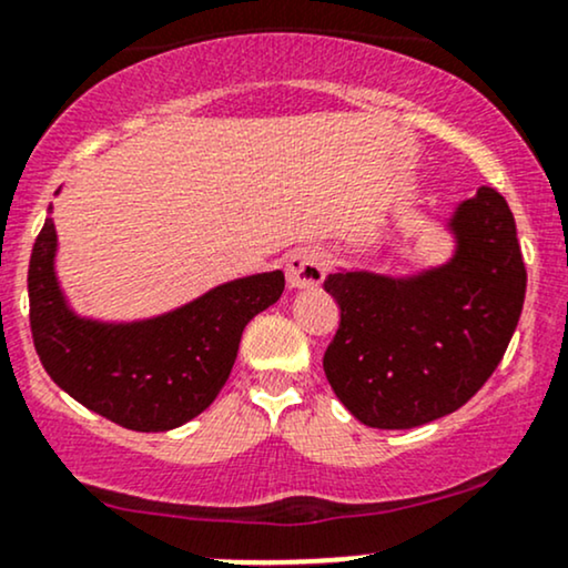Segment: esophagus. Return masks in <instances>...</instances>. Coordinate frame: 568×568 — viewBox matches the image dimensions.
<instances>
[{"label":"esophagus","mask_w":568,"mask_h":568,"mask_svg":"<svg viewBox=\"0 0 568 568\" xmlns=\"http://www.w3.org/2000/svg\"><path fill=\"white\" fill-rule=\"evenodd\" d=\"M325 256L323 251L317 248H296L288 256V264H285V277H288L291 288H314L325 280Z\"/></svg>","instance_id":"obj_1"}]
</instances>
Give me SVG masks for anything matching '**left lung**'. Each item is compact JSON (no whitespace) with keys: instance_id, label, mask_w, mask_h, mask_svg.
Instances as JSON below:
<instances>
[{"instance_id":"1","label":"left lung","mask_w":568,"mask_h":568,"mask_svg":"<svg viewBox=\"0 0 568 568\" xmlns=\"http://www.w3.org/2000/svg\"><path fill=\"white\" fill-rule=\"evenodd\" d=\"M453 256L415 275H327L341 325L323 367L371 428H415L463 407L500 365L521 317L526 270L505 197L479 187L444 219Z\"/></svg>"}]
</instances>
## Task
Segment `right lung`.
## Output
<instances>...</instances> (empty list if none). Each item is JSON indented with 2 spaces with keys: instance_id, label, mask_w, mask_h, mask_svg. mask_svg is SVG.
Returning a JSON list of instances; mask_svg holds the SVG:
<instances>
[{
  "instance_id": "obj_1",
  "label": "right lung",
  "mask_w": 568,
  "mask_h": 568,
  "mask_svg": "<svg viewBox=\"0 0 568 568\" xmlns=\"http://www.w3.org/2000/svg\"><path fill=\"white\" fill-rule=\"evenodd\" d=\"M54 258L58 232L47 216L29 264L31 333L44 371L87 409L145 434L172 432L216 399L245 325L285 288L280 270L258 272L172 312L108 323L68 304Z\"/></svg>"
}]
</instances>
